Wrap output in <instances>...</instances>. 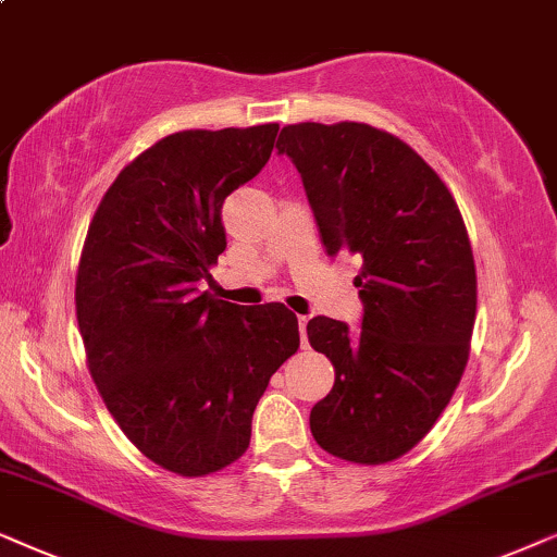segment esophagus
<instances>
[{"instance_id": "obj_1", "label": "esophagus", "mask_w": 557, "mask_h": 557, "mask_svg": "<svg viewBox=\"0 0 557 557\" xmlns=\"http://www.w3.org/2000/svg\"><path fill=\"white\" fill-rule=\"evenodd\" d=\"M298 329H300V341H302V346H306V341H308V318L306 315H300L298 318Z\"/></svg>"}]
</instances>
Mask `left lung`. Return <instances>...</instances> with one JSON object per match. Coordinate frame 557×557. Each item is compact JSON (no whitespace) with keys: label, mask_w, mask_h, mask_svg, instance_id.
Masks as SVG:
<instances>
[{"label":"left lung","mask_w":557,"mask_h":557,"mask_svg":"<svg viewBox=\"0 0 557 557\" xmlns=\"http://www.w3.org/2000/svg\"><path fill=\"white\" fill-rule=\"evenodd\" d=\"M329 255L361 259V333L318 315L308 341L336 382L310 410L331 456L389 463L430 433L461 382L476 321V267L463 216L441 175L403 139L361 122L287 124Z\"/></svg>","instance_id":"1"}]
</instances>
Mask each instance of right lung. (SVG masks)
Returning <instances> with one entry per match:
<instances>
[{"label":"right lung","mask_w":557,"mask_h":557,"mask_svg":"<svg viewBox=\"0 0 557 557\" xmlns=\"http://www.w3.org/2000/svg\"><path fill=\"white\" fill-rule=\"evenodd\" d=\"M277 129L158 139L103 193L81 249L88 372L139 454L177 476L239 461L270 376L300 346L283 302L242 308L198 290L226 249L224 198L264 168Z\"/></svg>","instance_id":"right-lung-1"}]
</instances>
